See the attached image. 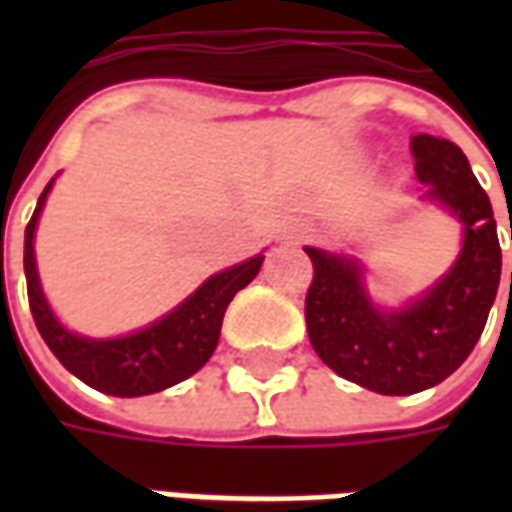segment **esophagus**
I'll list each match as a JSON object with an SVG mask.
<instances>
[{"label": "esophagus", "mask_w": 512, "mask_h": 512, "mask_svg": "<svg viewBox=\"0 0 512 512\" xmlns=\"http://www.w3.org/2000/svg\"><path fill=\"white\" fill-rule=\"evenodd\" d=\"M296 238H307V230H301V233H296Z\"/></svg>", "instance_id": "esophagus-1"}]
</instances>
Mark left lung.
Here are the masks:
<instances>
[{
    "label": "left lung",
    "instance_id": "left-lung-1",
    "mask_svg": "<svg viewBox=\"0 0 512 512\" xmlns=\"http://www.w3.org/2000/svg\"><path fill=\"white\" fill-rule=\"evenodd\" d=\"M411 156L425 200L444 205L463 224L455 266L422 299L403 310H381L367 296L354 257L307 246L312 285L304 315L312 348L337 376L378 395H414L452 376L483 334L502 274L491 200L461 147L417 134Z\"/></svg>",
    "mask_w": 512,
    "mask_h": 512
}]
</instances>
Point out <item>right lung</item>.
I'll return each instance as SVG.
<instances>
[{"mask_svg": "<svg viewBox=\"0 0 512 512\" xmlns=\"http://www.w3.org/2000/svg\"><path fill=\"white\" fill-rule=\"evenodd\" d=\"M51 183L43 189L38 208L32 213L24 233V274H27L29 310L40 337L65 370L104 395L139 397L161 392L167 386L186 381L200 370L219 343L222 318L227 304L241 288H246L263 266V255L227 268L205 279L189 299L167 312L161 321L150 323L139 332L115 340H93L68 332L51 312L49 301L40 290L35 266V227L49 197Z\"/></svg>", "mask_w": 512, "mask_h": 512, "instance_id": "add662e5", "label": "right lung"}]
</instances>
